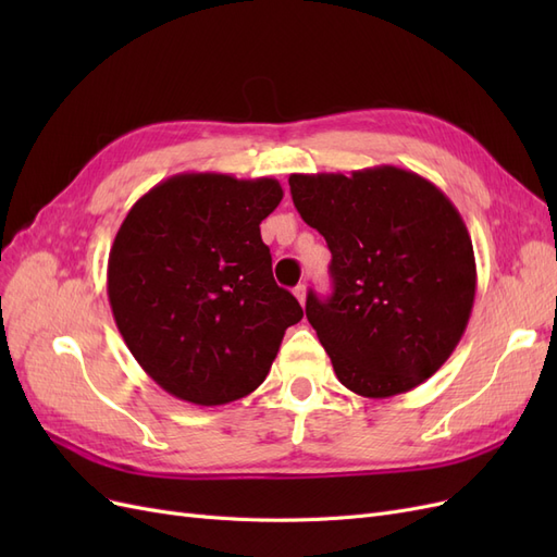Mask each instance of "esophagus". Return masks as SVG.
Masks as SVG:
<instances>
[{
	"label": "esophagus",
	"instance_id": "esophagus-1",
	"mask_svg": "<svg viewBox=\"0 0 557 557\" xmlns=\"http://www.w3.org/2000/svg\"><path fill=\"white\" fill-rule=\"evenodd\" d=\"M293 293H295V297L299 299V305L305 307V301H307V285H301V283H299Z\"/></svg>",
	"mask_w": 557,
	"mask_h": 557
}]
</instances>
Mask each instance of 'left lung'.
Segmentation results:
<instances>
[{
  "mask_svg": "<svg viewBox=\"0 0 557 557\" xmlns=\"http://www.w3.org/2000/svg\"><path fill=\"white\" fill-rule=\"evenodd\" d=\"M288 183L332 252V297L309 293L307 318L336 379L372 399L413 391L450 358L474 307L476 260L460 211L393 164Z\"/></svg>",
  "mask_w": 557,
  "mask_h": 557,
  "instance_id": "1",
  "label": "left lung"
}]
</instances>
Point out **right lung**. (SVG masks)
I'll use <instances>...</instances> for the list:
<instances>
[{
  "mask_svg": "<svg viewBox=\"0 0 557 557\" xmlns=\"http://www.w3.org/2000/svg\"><path fill=\"white\" fill-rule=\"evenodd\" d=\"M281 199L276 178L193 172L158 183L125 215L107 293L134 360L164 393L199 407L250 395L305 315L260 237Z\"/></svg>",
  "mask_w": 557,
  "mask_h": 557,
  "instance_id": "obj_1",
  "label": "right lung"
}]
</instances>
